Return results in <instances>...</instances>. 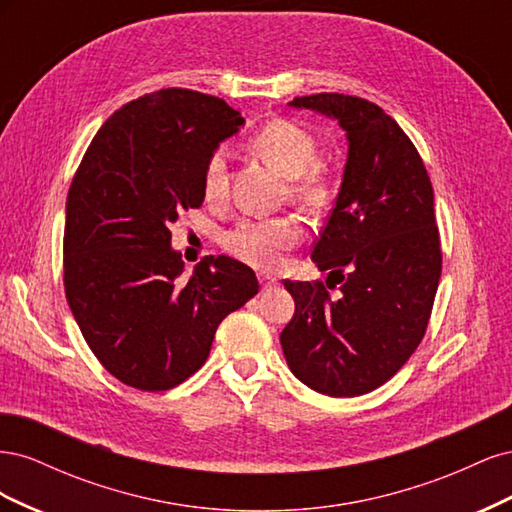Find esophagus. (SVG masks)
I'll list each match as a JSON object with an SVG mask.
<instances>
[{"label":"esophagus","mask_w":512,"mask_h":512,"mask_svg":"<svg viewBox=\"0 0 512 512\" xmlns=\"http://www.w3.org/2000/svg\"><path fill=\"white\" fill-rule=\"evenodd\" d=\"M258 280H260L262 288H271V286H275V284H277L275 277H273V275H269V273H258Z\"/></svg>","instance_id":"obj_1"}]
</instances>
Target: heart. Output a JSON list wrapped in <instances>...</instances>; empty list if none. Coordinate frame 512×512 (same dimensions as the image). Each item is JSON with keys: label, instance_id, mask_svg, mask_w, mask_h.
Segmentation results:
<instances>
[{"label": "heart", "instance_id": "obj_1", "mask_svg": "<svg viewBox=\"0 0 512 512\" xmlns=\"http://www.w3.org/2000/svg\"><path fill=\"white\" fill-rule=\"evenodd\" d=\"M252 149L282 177L290 179V192L307 207L327 203L329 185L324 177L309 166L316 160L314 136L286 119H273L262 126L254 138ZM228 188V160L218 149L211 153L203 175V194L209 203H218ZM303 239V226L294 218L241 220L224 235V247L239 260L252 267L273 269L282 262L284 252L292 250Z\"/></svg>", "mask_w": 512, "mask_h": 512}]
</instances>
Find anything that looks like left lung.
Returning a JSON list of instances; mask_svg holds the SVG:
<instances>
[{
    "label": "left lung",
    "mask_w": 512,
    "mask_h": 512,
    "mask_svg": "<svg viewBox=\"0 0 512 512\" xmlns=\"http://www.w3.org/2000/svg\"><path fill=\"white\" fill-rule=\"evenodd\" d=\"M335 119L348 160L335 207L312 250L327 284L290 282L294 316L280 335L290 371L309 389L356 397L378 389L421 344L442 273L433 188L406 132L374 102L294 98ZM340 284L333 300L327 287Z\"/></svg>",
    "instance_id": "obj_1"
}]
</instances>
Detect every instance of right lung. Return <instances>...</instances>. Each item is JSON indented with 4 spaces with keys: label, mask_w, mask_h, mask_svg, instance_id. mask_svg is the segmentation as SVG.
Returning <instances> with one entry per match:
<instances>
[{
    "label": "right lung",
    "mask_w": 512,
    "mask_h": 512,
    "mask_svg": "<svg viewBox=\"0 0 512 512\" xmlns=\"http://www.w3.org/2000/svg\"><path fill=\"white\" fill-rule=\"evenodd\" d=\"M245 119L224 100L160 89L123 104L87 147L66 203L64 286L108 374L168 391L207 361L220 322L258 292L254 271L207 256L185 275L168 226L203 205L211 153Z\"/></svg>",
    "instance_id": "1"
}]
</instances>
